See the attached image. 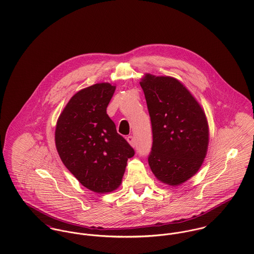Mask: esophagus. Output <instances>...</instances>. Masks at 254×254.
Listing matches in <instances>:
<instances>
[{"label":"esophagus","mask_w":254,"mask_h":254,"mask_svg":"<svg viewBox=\"0 0 254 254\" xmlns=\"http://www.w3.org/2000/svg\"><path fill=\"white\" fill-rule=\"evenodd\" d=\"M126 140H127V142L130 144V145H132L133 147L135 146V140H134V137L133 136H128L127 138H126Z\"/></svg>","instance_id":"1"}]
</instances>
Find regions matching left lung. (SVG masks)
<instances>
[{
  "label": "left lung",
  "mask_w": 254,
  "mask_h": 254,
  "mask_svg": "<svg viewBox=\"0 0 254 254\" xmlns=\"http://www.w3.org/2000/svg\"><path fill=\"white\" fill-rule=\"evenodd\" d=\"M140 85L152 128L149 167L157 180L179 186L196 174L206 156L209 143L206 115L174 77L145 73Z\"/></svg>",
  "instance_id": "obj_1"
}]
</instances>
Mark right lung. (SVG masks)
<instances>
[{
  "instance_id": "1",
  "label": "right lung",
  "mask_w": 254,
  "mask_h": 254,
  "mask_svg": "<svg viewBox=\"0 0 254 254\" xmlns=\"http://www.w3.org/2000/svg\"><path fill=\"white\" fill-rule=\"evenodd\" d=\"M115 88L97 83L78 91L60 114L55 132L63 163L81 185L99 193L119 188L127 160L135 154L107 113Z\"/></svg>"
}]
</instances>
